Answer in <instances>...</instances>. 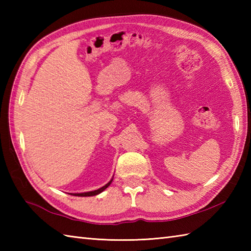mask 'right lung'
Returning <instances> with one entry per match:
<instances>
[{
  "instance_id": "obj_1",
  "label": "right lung",
  "mask_w": 251,
  "mask_h": 251,
  "mask_svg": "<svg viewBox=\"0 0 251 251\" xmlns=\"http://www.w3.org/2000/svg\"><path fill=\"white\" fill-rule=\"evenodd\" d=\"M112 180H113V179H111V181H109L108 183H106L105 185H103L102 188L98 189V190L90 191V192H85V193H71V195H74V196H94V195H98L99 193H101V192L104 191L106 188H108V186L111 184Z\"/></svg>"
}]
</instances>
